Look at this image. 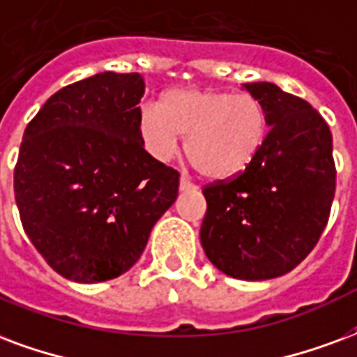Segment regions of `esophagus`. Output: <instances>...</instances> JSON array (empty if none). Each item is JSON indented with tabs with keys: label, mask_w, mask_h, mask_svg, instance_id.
Segmentation results:
<instances>
[{
	"label": "esophagus",
	"mask_w": 357,
	"mask_h": 357,
	"mask_svg": "<svg viewBox=\"0 0 357 357\" xmlns=\"http://www.w3.org/2000/svg\"><path fill=\"white\" fill-rule=\"evenodd\" d=\"M192 189H197V185H192L185 176H181V179H179V191H192Z\"/></svg>",
	"instance_id": "34e87169"
}]
</instances>
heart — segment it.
Returning <instances> with one entry per match:
<instances>
[{
	"label": "heart",
	"mask_w": 357,
	"mask_h": 357,
	"mask_svg": "<svg viewBox=\"0 0 357 357\" xmlns=\"http://www.w3.org/2000/svg\"><path fill=\"white\" fill-rule=\"evenodd\" d=\"M138 128L157 160H170L178 153V136H183L191 165L206 178L225 179L245 170L261 151L266 113L250 94L183 89L166 94L162 112L144 105Z\"/></svg>",
	"instance_id": "obj_1"
}]
</instances>
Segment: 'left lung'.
Returning <instances> with one entry per match:
<instances>
[{
	"label": "left lung",
	"instance_id": "left-lung-1",
	"mask_svg": "<svg viewBox=\"0 0 357 357\" xmlns=\"http://www.w3.org/2000/svg\"><path fill=\"white\" fill-rule=\"evenodd\" d=\"M271 130L236 178L202 189L200 242L227 276L248 282L284 276L318 244L335 197L333 138L312 105L274 83H245Z\"/></svg>",
	"mask_w": 357,
	"mask_h": 357
}]
</instances>
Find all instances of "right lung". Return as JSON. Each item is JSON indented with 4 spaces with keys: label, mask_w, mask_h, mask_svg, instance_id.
Here are the masks:
<instances>
[{
    "label": "right lung",
    "mask_w": 357,
    "mask_h": 357,
    "mask_svg": "<svg viewBox=\"0 0 357 357\" xmlns=\"http://www.w3.org/2000/svg\"><path fill=\"white\" fill-rule=\"evenodd\" d=\"M144 92L139 73H96L52 94L24 130L20 221L64 278L96 284L126 273L178 199V172L144 149Z\"/></svg>",
    "instance_id": "obj_1"
}]
</instances>
